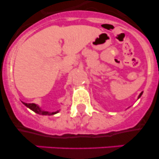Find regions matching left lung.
<instances>
[{"instance_id":"1","label":"left lung","mask_w":159,"mask_h":159,"mask_svg":"<svg viewBox=\"0 0 159 159\" xmlns=\"http://www.w3.org/2000/svg\"><path fill=\"white\" fill-rule=\"evenodd\" d=\"M143 95V92H141V93H140V95H139V98H138V99H139L140 97H141V95Z\"/></svg>"}]
</instances>
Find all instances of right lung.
I'll list each match as a JSON object with an SVG mask.
<instances>
[{"instance_id": "1", "label": "right lung", "mask_w": 159, "mask_h": 159, "mask_svg": "<svg viewBox=\"0 0 159 159\" xmlns=\"http://www.w3.org/2000/svg\"><path fill=\"white\" fill-rule=\"evenodd\" d=\"M24 105L27 107L28 108L31 109L32 111H33L34 112H36V114H39V115H42V116H52V115H55V114L58 113L59 111L55 112H49V111H46L42 110L41 108L40 107L38 106V105L35 104V103H26V102H24Z\"/></svg>"}]
</instances>
